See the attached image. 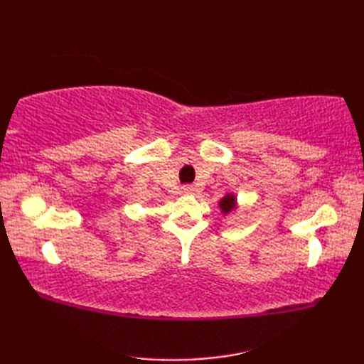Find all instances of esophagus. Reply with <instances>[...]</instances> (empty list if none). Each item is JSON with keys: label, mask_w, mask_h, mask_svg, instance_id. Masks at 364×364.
<instances>
[{"label": "esophagus", "mask_w": 364, "mask_h": 364, "mask_svg": "<svg viewBox=\"0 0 364 364\" xmlns=\"http://www.w3.org/2000/svg\"><path fill=\"white\" fill-rule=\"evenodd\" d=\"M181 191H183V194H192V192H194V186H191V184H186V186L181 188Z\"/></svg>", "instance_id": "1"}]
</instances>
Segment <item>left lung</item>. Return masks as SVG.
Returning <instances> with one entry per match:
<instances>
[{
    "mask_svg": "<svg viewBox=\"0 0 364 364\" xmlns=\"http://www.w3.org/2000/svg\"><path fill=\"white\" fill-rule=\"evenodd\" d=\"M235 197L233 196H227V197H223L222 198V202H220V208L223 210V213H230L231 210H233L235 208Z\"/></svg>",
    "mask_w": 364,
    "mask_h": 364,
    "instance_id": "obj_1",
    "label": "left lung"
}]
</instances>
